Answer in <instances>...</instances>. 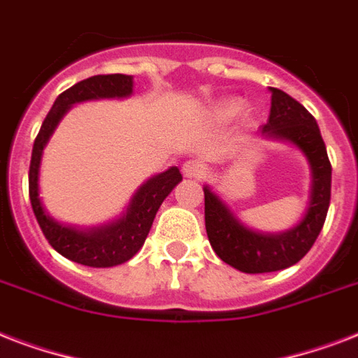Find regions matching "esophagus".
Segmentation results:
<instances>
[{
    "label": "esophagus",
    "mask_w": 358,
    "mask_h": 358,
    "mask_svg": "<svg viewBox=\"0 0 358 358\" xmlns=\"http://www.w3.org/2000/svg\"><path fill=\"white\" fill-rule=\"evenodd\" d=\"M182 173H184V176H187V178H202L204 173H206V167H204V163L199 162V159H189V162L184 163Z\"/></svg>",
    "instance_id": "34e87169"
}]
</instances>
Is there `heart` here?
Instances as JSON below:
<instances>
[{
    "label": "heart",
    "instance_id": "heart-1",
    "mask_svg": "<svg viewBox=\"0 0 358 358\" xmlns=\"http://www.w3.org/2000/svg\"><path fill=\"white\" fill-rule=\"evenodd\" d=\"M239 109V106L236 102H229V103H224L223 106V109H221V111H223V115H227V117H230V115H234L236 111H238Z\"/></svg>",
    "mask_w": 358,
    "mask_h": 358
}]
</instances>
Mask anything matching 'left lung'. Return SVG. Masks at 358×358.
<instances>
[{
    "instance_id": "obj_1",
    "label": "left lung",
    "mask_w": 358,
    "mask_h": 358,
    "mask_svg": "<svg viewBox=\"0 0 358 358\" xmlns=\"http://www.w3.org/2000/svg\"><path fill=\"white\" fill-rule=\"evenodd\" d=\"M271 111L260 131L271 139L288 141L306 156L312 169L310 204L305 217L280 234H260L239 223L229 206L204 187V221L215 255L243 273H271L294 266L312 249L327 217L331 202V162L316 119L297 100L269 87Z\"/></svg>"
}]
</instances>
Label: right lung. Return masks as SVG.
I'll return each instance as SVG.
<instances>
[{
	"mask_svg": "<svg viewBox=\"0 0 358 358\" xmlns=\"http://www.w3.org/2000/svg\"><path fill=\"white\" fill-rule=\"evenodd\" d=\"M134 91V78L124 74H100L87 78L61 92L42 122L41 131L36 135L29 165V199L33 213L41 224L42 234L48 243L64 258L89 267H113L128 262L143 247L146 236L150 232L157 210L174 185L182 182L178 167H171L162 174L152 176L141 185L129 202L122 217L113 223L103 224L98 229L78 230L64 227L50 217L42 206L38 196V169H41L42 150L50 135L76 102L96 100V98H124Z\"/></svg>",
	"mask_w": 358,
	"mask_h": 358,
	"instance_id": "add662e5",
	"label": "right lung"
}]
</instances>
